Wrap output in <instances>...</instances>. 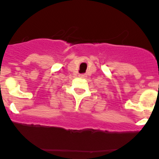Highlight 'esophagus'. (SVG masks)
Here are the masks:
<instances>
[{"label":"esophagus","mask_w":159,"mask_h":159,"mask_svg":"<svg viewBox=\"0 0 159 159\" xmlns=\"http://www.w3.org/2000/svg\"><path fill=\"white\" fill-rule=\"evenodd\" d=\"M79 77L81 78H85L87 77V75L85 74H81V75H79Z\"/></svg>","instance_id":"1"}]
</instances>
